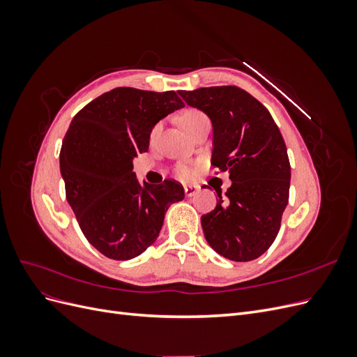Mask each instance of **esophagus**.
Segmentation results:
<instances>
[{"instance_id":"obj_1","label":"esophagus","mask_w":357,"mask_h":357,"mask_svg":"<svg viewBox=\"0 0 357 357\" xmlns=\"http://www.w3.org/2000/svg\"><path fill=\"white\" fill-rule=\"evenodd\" d=\"M198 190H199V188L195 186V185H186L185 186V195L186 197H193Z\"/></svg>"}]
</instances>
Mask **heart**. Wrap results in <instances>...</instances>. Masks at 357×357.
I'll return each instance as SVG.
<instances>
[{"label": "heart", "mask_w": 357, "mask_h": 357, "mask_svg": "<svg viewBox=\"0 0 357 357\" xmlns=\"http://www.w3.org/2000/svg\"><path fill=\"white\" fill-rule=\"evenodd\" d=\"M177 121L180 123V126L185 129V131L192 135V132L195 131V129L202 125L204 122L208 121V117L205 113H202L201 110L198 109H186L185 112H181L177 117ZM177 174L181 177V178H188L192 176V169L186 165H180L177 168Z\"/></svg>", "instance_id": "obj_1"}]
</instances>
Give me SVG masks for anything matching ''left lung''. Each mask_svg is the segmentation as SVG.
I'll return each mask as SVG.
<instances>
[{
  "mask_svg": "<svg viewBox=\"0 0 357 357\" xmlns=\"http://www.w3.org/2000/svg\"><path fill=\"white\" fill-rule=\"evenodd\" d=\"M185 102L211 119V165L228 171L231 188L201 218L205 240L235 262L264 255L282 225L289 202L290 162L286 143L266 107L236 86L178 91Z\"/></svg>",
  "mask_w": 357,
  "mask_h": 357,
  "instance_id": "left-lung-1",
  "label": "left lung"
}]
</instances>
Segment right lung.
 <instances>
[{
    "label": "right lung",
    "instance_id": "obj_1",
    "mask_svg": "<svg viewBox=\"0 0 357 357\" xmlns=\"http://www.w3.org/2000/svg\"><path fill=\"white\" fill-rule=\"evenodd\" d=\"M183 105L174 91L116 88L71 121L59 153L66 195L86 240L104 256L142 255L156 241L169 205L185 198L176 180L143 188L132 172L153 126Z\"/></svg>",
    "mask_w": 357,
    "mask_h": 357
}]
</instances>
